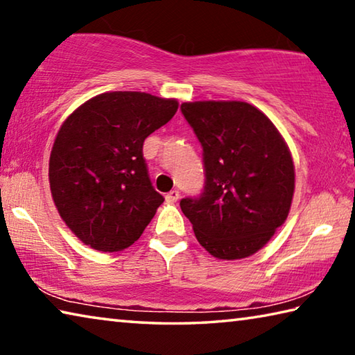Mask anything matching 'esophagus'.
<instances>
[{
  "label": "esophagus",
  "mask_w": 355,
  "mask_h": 355,
  "mask_svg": "<svg viewBox=\"0 0 355 355\" xmlns=\"http://www.w3.org/2000/svg\"><path fill=\"white\" fill-rule=\"evenodd\" d=\"M178 199H180V192H178L177 189L171 191L169 194L166 196V202H167V203H177V202H178Z\"/></svg>",
  "instance_id": "obj_1"
}]
</instances>
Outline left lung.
Returning a JSON list of instances; mask_svg holds the SVG:
<instances>
[{"mask_svg":"<svg viewBox=\"0 0 355 355\" xmlns=\"http://www.w3.org/2000/svg\"><path fill=\"white\" fill-rule=\"evenodd\" d=\"M182 112L203 147L207 177L199 199L180 202L182 211L209 255H254L291 208L296 177L284 136L245 101H188Z\"/></svg>","mask_w":355,"mask_h":355,"instance_id":"left-lung-1","label":"left lung"}]
</instances>
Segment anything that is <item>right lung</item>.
<instances>
[{
  "instance_id": "right-lung-1",
  "label": "right lung",
  "mask_w": 355,
  "mask_h": 355,
  "mask_svg": "<svg viewBox=\"0 0 355 355\" xmlns=\"http://www.w3.org/2000/svg\"><path fill=\"white\" fill-rule=\"evenodd\" d=\"M177 110L175 98L116 91L89 98L64 120L48 180L59 216L89 248H130L164 202L150 183L142 146Z\"/></svg>"
}]
</instances>
